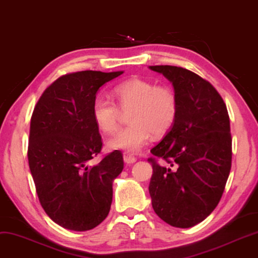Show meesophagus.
Here are the masks:
<instances>
[{
	"mask_svg": "<svg viewBox=\"0 0 258 258\" xmlns=\"http://www.w3.org/2000/svg\"><path fill=\"white\" fill-rule=\"evenodd\" d=\"M137 161V158L135 157V156L130 155V153L125 152L123 153V162L126 163V164H133Z\"/></svg>",
	"mask_w": 258,
	"mask_h": 258,
	"instance_id": "1",
	"label": "esophagus"
}]
</instances>
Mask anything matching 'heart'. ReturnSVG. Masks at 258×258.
<instances>
[{
	"label": "heart",
	"instance_id": "heart-1",
	"mask_svg": "<svg viewBox=\"0 0 258 258\" xmlns=\"http://www.w3.org/2000/svg\"><path fill=\"white\" fill-rule=\"evenodd\" d=\"M118 105L105 96H96L91 114L97 128L106 135L118 130L122 112L128 113V126L108 140V146L127 153L139 152L148 144L151 132L159 136L170 130L178 113L174 89L157 86L144 78H131L113 88Z\"/></svg>",
	"mask_w": 258,
	"mask_h": 258
}]
</instances>
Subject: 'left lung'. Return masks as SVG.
I'll return each instance as SVG.
<instances>
[{"instance_id":"1","label":"left lung","mask_w":258,"mask_h":258,"mask_svg":"<svg viewBox=\"0 0 258 258\" xmlns=\"http://www.w3.org/2000/svg\"><path fill=\"white\" fill-rule=\"evenodd\" d=\"M150 69L164 75L178 97L174 125L148 159L152 207L167 224L188 229L206 219L224 193L232 161L229 113L216 88L199 75L172 65Z\"/></svg>"}]
</instances>
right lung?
<instances>
[{
  "instance_id": "obj_1",
  "label": "right lung",
  "mask_w": 258,
  "mask_h": 258,
  "mask_svg": "<svg viewBox=\"0 0 258 258\" xmlns=\"http://www.w3.org/2000/svg\"><path fill=\"white\" fill-rule=\"evenodd\" d=\"M122 71H78L50 84L34 107L28 139V164L39 201L61 227L88 231L108 216L113 180L123 169L114 150L95 165L102 139L91 114L97 90Z\"/></svg>"
}]
</instances>
